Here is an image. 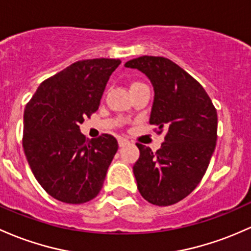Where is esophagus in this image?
Masks as SVG:
<instances>
[{"label": "esophagus", "instance_id": "1", "mask_svg": "<svg viewBox=\"0 0 251 251\" xmlns=\"http://www.w3.org/2000/svg\"><path fill=\"white\" fill-rule=\"evenodd\" d=\"M118 143H119V147L123 148V147H125V145H127L130 142H128V140L125 139V138H119Z\"/></svg>", "mask_w": 251, "mask_h": 251}]
</instances>
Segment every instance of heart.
<instances>
[{"instance_id": "obj_1", "label": "heart", "mask_w": 251, "mask_h": 251, "mask_svg": "<svg viewBox=\"0 0 251 251\" xmlns=\"http://www.w3.org/2000/svg\"><path fill=\"white\" fill-rule=\"evenodd\" d=\"M136 84H142V83H139V82H134V83H132V85H136ZM131 85V87H132Z\"/></svg>"}]
</instances>
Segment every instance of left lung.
<instances>
[{"mask_svg": "<svg viewBox=\"0 0 251 251\" xmlns=\"http://www.w3.org/2000/svg\"><path fill=\"white\" fill-rule=\"evenodd\" d=\"M125 67L150 79L155 92L150 124L157 133L167 130L156 152L137 144V187L152 205H174L194 191L207 170L217 142V111L202 85L170 59L143 56Z\"/></svg>", "mask_w": 251, "mask_h": 251, "instance_id": "1", "label": "left lung"}]
</instances>
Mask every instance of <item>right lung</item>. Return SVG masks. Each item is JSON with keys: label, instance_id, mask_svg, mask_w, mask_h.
<instances>
[{"label": "right lung", "instance_id": "add662e5", "mask_svg": "<svg viewBox=\"0 0 251 251\" xmlns=\"http://www.w3.org/2000/svg\"><path fill=\"white\" fill-rule=\"evenodd\" d=\"M120 63L78 60L45 79L26 104L25 155L40 186L59 201H90L102 188L118 142L111 134L87 140L79 125L98 111L109 76Z\"/></svg>", "mask_w": 251, "mask_h": 251}]
</instances>
